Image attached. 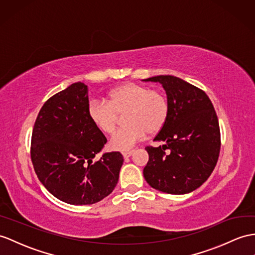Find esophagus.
Instances as JSON below:
<instances>
[{"label": "esophagus", "mask_w": 255, "mask_h": 255, "mask_svg": "<svg viewBox=\"0 0 255 255\" xmlns=\"http://www.w3.org/2000/svg\"><path fill=\"white\" fill-rule=\"evenodd\" d=\"M133 152H134V150H128V151H123V152H122V156H123V158H128V157H131V156H132Z\"/></svg>", "instance_id": "obj_1"}]
</instances>
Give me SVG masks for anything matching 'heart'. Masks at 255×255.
Wrapping results in <instances>:
<instances>
[{
	"label": "heart",
	"instance_id": "1",
	"mask_svg": "<svg viewBox=\"0 0 255 255\" xmlns=\"http://www.w3.org/2000/svg\"><path fill=\"white\" fill-rule=\"evenodd\" d=\"M170 105L162 91L137 83H124L110 91L108 102L92 101L88 115L92 123L105 134H113L124 115L127 126L118 129L109 144L116 150H128L145 137L164 127Z\"/></svg>",
	"mask_w": 255,
	"mask_h": 255
}]
</instances>
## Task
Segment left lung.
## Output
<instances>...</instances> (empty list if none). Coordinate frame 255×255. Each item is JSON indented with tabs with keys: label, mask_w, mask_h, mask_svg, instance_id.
Wrapping results in <instances>:
<instances>
[{
	"label": "left lung",
	"mask_w": 255,
	"mask_h": 255,
	"mask_svg": "<svg viewBox=\"0 0 255 255\" xmlns=\"http://www.w3.org/2000/svg\"><path fill=\"white\" fill-rule=\"evenodd\" d=\"M145 81L160 82L170 105L164 127L147 146L149 154L144 177L152 188L172 195L187 194L207 181L221 149L219 120L208 95L201 89L174 76H157Z\"/></svg>",
	"instance_id": "left-lung-1"
}]
</instances>
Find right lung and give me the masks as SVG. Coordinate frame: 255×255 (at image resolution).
<instances>
[{"instance_id":"obj_1","label":"right lung","mask_w":255,"mask_h":255,"mask_svg":"<svg viewBox=\"0 0 255 255\" xmlns=\"http://www.w3.org/2000/svg\"><path fill=\"white\" fill-rule=\"evenodd\" d=\"M88 106V85L71 84L44 103L31 136V161L40 182L57 199L74 206L110 195L123 164L119 151L93 161L107 138L90 120Z\"/></svg>"}]
</instances>
